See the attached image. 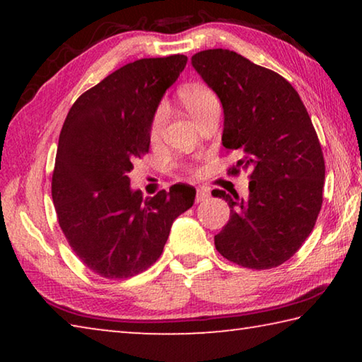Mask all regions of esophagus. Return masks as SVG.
I'll return each instance as SVG.
<instances>
[{"label": "esophagus", "instance_id": "obj_1", "mask_svg": "<svg viewBox=\"0 0 362 362\" xmlns=\"http://www.w3.org/2000/svg\"><path fill=\"white\" fill-rule=\"evenodd\" d=\"M207 198H209V193L206 192L204 188H198V192H196V203H203V201H206Z\"/></svg>", "mask_w": 362, "mask_h": 362}]
</instances>
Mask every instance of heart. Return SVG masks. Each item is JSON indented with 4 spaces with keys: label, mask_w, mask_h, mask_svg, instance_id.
<instances>
[{
    "label": "heart",
    "mask_w": 362,
    "mask_h": 362,
    "mask_svg": "<svg viewBox=\"0 0 362 362\" xmlns=\"http://www.w3.org/2000/svg\"><path fill=\"white\" fill-rule=\"evenodd\" d=\"M180 102L183 103L187 112L193 116L196 119L198 116L206 112L207 108H211L214 105H218V99L216 94L212 93L209 88L206 86H199V84H193V86H187L180 90ZM164 121H166V108L159 107L156 110L155 116H153L151 124H150V139L151 140H158L159 136L163 132V126Z\"/></svg>",
    "instance_id": "b5f03b06"
}]
</instances>
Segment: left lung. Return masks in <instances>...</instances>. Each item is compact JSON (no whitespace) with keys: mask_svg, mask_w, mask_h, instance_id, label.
<instances>
[{"mask_svg":"<svg viewBox=\"0 0 362 362\" xmlns=\"http://www.w3.org/2000/svg\"><path fill=\"white\" fill-rule=\"evenodd\" d=\"M193 69L223 108L225 148L250 169L249 196L214 189L231 216L214 238L233 263L268 269L289 260L313 231L322 204L324 158L308 112L289 81L230 49H207Z\"/></svg>","mask_w":362,"mask_h":362,"instance_id":"8db88e82","label":"left lung"}]
</instances>
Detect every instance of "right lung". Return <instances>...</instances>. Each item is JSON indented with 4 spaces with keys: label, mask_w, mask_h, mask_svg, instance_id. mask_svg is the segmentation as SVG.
Returning <instances> with one entry per match:
<instances>
[{
    "label": "right lung",
    "mask_w": 362,
    "mask_h": 362,
    "mask_svg": "<svg viewBox=\"0 0 362 362\" xmlns=\"http://www.w3.org/2000/svg\"><path fill=\"white\" fill-rule=\"evenodd\" d=\"M187 57L140 59L73 103L59 137L52 201L81 262L108 279L145 272L163 254L174 220L194 203L193 187L144 198L131 187L134 161L150 148V124Z\"/></svg>",
    "instance_id": "right-lung-1"
}]
</instances>
